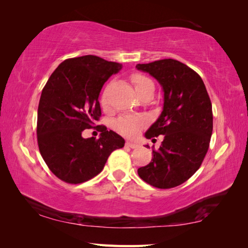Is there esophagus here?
Instances as JSON below:
<instances>
[{"instance_id":"obj_1","label":"esophagus","mask_w":248,"mask_h":248,"mask_svg":"<svg viewBox=\"0 0 248 248\" xmlns=\"http://www.w3.org/2000/svg\"><path fill=\"white\" fill-rule=\"evenodd\" d=\"M125 145H127L128 147H130V148H138V147H139L138 143H134V141H131V140H127V143H125Z\"/></svg>"}]
</instances>
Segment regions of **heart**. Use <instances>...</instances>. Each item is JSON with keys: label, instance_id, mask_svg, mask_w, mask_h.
<instances>
[{"label": "heart", "instance_id": "b5f03b06", "mask_svg": "<svg viewBox=\"0 0 248 248\" xmlns=\"http://www.w3.org/2000/svg\"><path fill=\"white\" fill-rule=\"evenodd\" d=\"M132 83L134 84L135 91L138 94L143 92L144 89L149 87L150 85H154V83L147 77L140 75V73H135L131 78ZM101 102L103 107H107V93H103ZM147 124V119L144 116H125V117H121L117 121H116V129L118 132L124 134L125 136H133L138 135L140 131L143 129Z\"/></svg>", "mask_w": 248, "mask_h": 248}]
</instances>
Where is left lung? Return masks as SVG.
Listing matches in <instances>:
<instances>
[{
	"mask_svg": "<svg viewBox=\"0 0 248 248\" xmlns=\"http://www.w3.org/2000/svg\"><path fill=\"white\" fill-rule=\"evenodd\" d=\"M136 68L154 77L164 92L162 113L145 133L148 140L159 135L164 140L138 173L157 188L178 186L197 171L207 155L213 130L211 100L198 73L179 61L160 60Z\"/></svg>",
	"mask_w": 248,
	"mask_h": 248,
	"instance_id": "obj_1",
	"label": "left lung"
}]
</instances>
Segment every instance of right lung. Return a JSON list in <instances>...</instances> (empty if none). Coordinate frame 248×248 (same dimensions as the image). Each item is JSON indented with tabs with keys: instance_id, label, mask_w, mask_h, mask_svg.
<instances>
[{
	"instance_id": "right-lung-1",
	"label": "right lung",
	"mask_w": 248,
	"mask_h": 248,
	"mask_svg": "<svg viewBox=\"0 0 248 248\" xmlns=\"http://www.w3.org/2000/svg\"><path fill=\"white\" fill-rule=\"evenodd\" d=\"M123 65L94 55L66 60L49 78L37 114L40 155L54 175L67 183L85 182L101 172L109 155L124 140L104 125L100 138L84 139L101 116L99 94L108 78Z\"/></svg>"
}]
</instances>
